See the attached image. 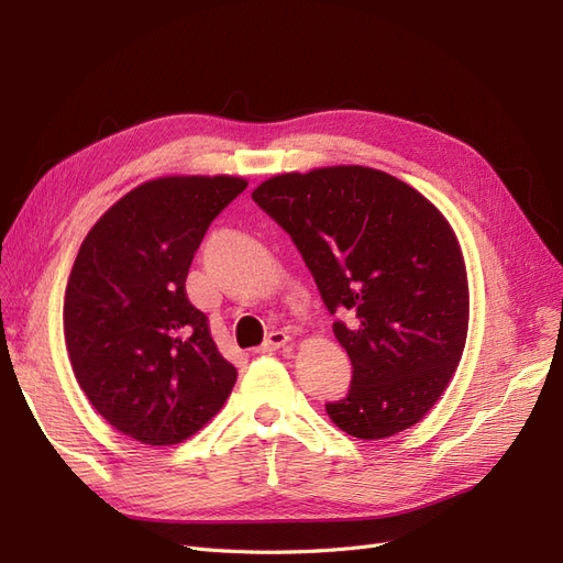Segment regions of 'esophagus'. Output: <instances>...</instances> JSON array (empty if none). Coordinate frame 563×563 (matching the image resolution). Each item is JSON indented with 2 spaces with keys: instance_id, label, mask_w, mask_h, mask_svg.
Here are the masks:
<instances>
[{
  "instance_id": "esophagus-1",
  "label": "esophagus",
  "mask_w": 563,
  "mask_h": 563,
  "mask_svg": "<svg viewBox=\"0 0 563 563\" xmlns=\"http://www.w3.org/2000/svg\"><path fill=\"white\" fill-rule=\"evenodd\" d=\"M289 341V336L285 334V331H271V334L266 336V341L262 343V347L257 352H276L280 347H285Z\"/></svg>"
}]
</instances>
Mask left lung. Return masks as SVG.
<instances>
[{"mask_svg": "<svg viewBox=\"0 0 563 563\" xmlns=\"http://www.w3.org/2000/svg\"><path fill=\"white\" fill-rule=\"evenodd\" d=\"M255 203L295 241L352 362L327 415L355 439L418 424L460 366L468 283L460 243L429 199L368 166L264 180Z\"/></svg>", "mask_w": 563, "mask_h": 563, "instance_id": "1", "label": "left lung"}]
</instances>
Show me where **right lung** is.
Returning a JSON list of instances; mask_svg holds the SVG:
<instances>
[{"mask_svg": "<svg viewBox=\"0 0 563 563\" xmlns=\"http://www.w3.org/2000/svg\"><path fill=\"white\" fill-rule=\"evenodd\" d=\"M247 183L172 176L115 201L82 241L65 295L76 380L113 429L178 445L224 406L236 383L185 280L208 227Z\"/></svg>", "mask_w": 563, "mask_h": 563, "instance_id": "1", "label": "right lung"}]
</instances>
